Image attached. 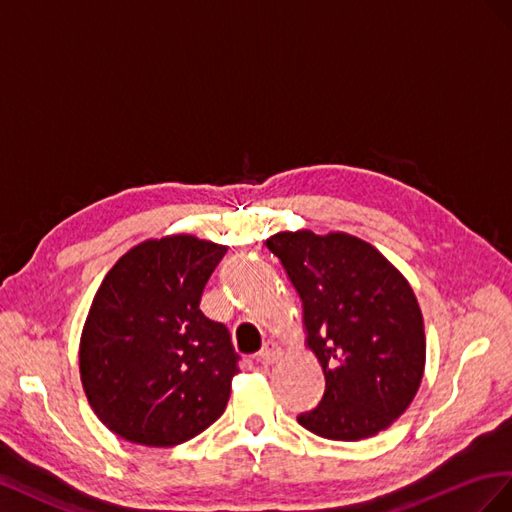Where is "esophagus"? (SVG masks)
<instances>
[{
    "mask_svg": "<svg viewBox=\"0 0 512 512\" xmlns=\"http://www.w3.org/2000/svg\"><path fill=\"white\" fill-rule=\"evenodd\" d=\"M281 356H283V347L279 343L268 341L264 347H261V352L257 354V360L261 364H272V362L279 360Z\"/></svg>",
    "mask_w": 512,
    "mask_h": 512,
    "instance_id": "obj_1",
    "label": "esophagus"
}]
</instances>
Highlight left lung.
I'll return each instance as SVG.
<instances>
[{
  "label": "left lung",
  "instance_id": "1",
  "mask_svg": "<svg viewBox=\"0 0 512 512\" xmlns=\"http://www.w3.org/2000/svg\"><path fill=\"white\" fill-rule=\"evenodd\" d=\"M302 300L306 347L324 399L298 422L337 442L388 429L425 373V321L412 285L375 246L343 231H281L266 240Z\"/></svg>",
  "mask_w": 512,
  "mask_h": 512
}]
</instances>
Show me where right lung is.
<instances>
[{
	"instance_id": "obj_1",
	"label": "right lung",
	"mask_w": 512,
	"mask_h": 512,
	"mask_svg": "<svg viewBox=\"0 0 512 512\" xmlns=\"http://www.w3.org/2000/svg\"><path fill=\"white\" fill-rule=\"evenodd\" d=\"M227 246L188 233L130 248L102 279L79 345L85 397L124 440L169 448L225 412L238 354L201 313L203 287Z\"/></svg>"
}]
</instances>
